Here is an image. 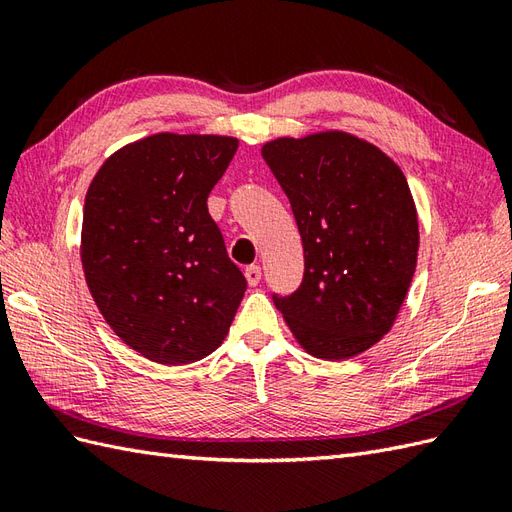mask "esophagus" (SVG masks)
<instances>
[{"label":"esophagus","instance_id":"1","mask_svg":"<svg viewBox=\"0 0 512 512\" xmlns=\"http://www.w3.org/2000/svg\"><path fill=\"white\" fill-rule=\"evenodd\" d=\"M244 274H246V281H248V285H257L259 281H261V268L259 266H248L246 270H244Z\"/></svg>","mask_w":512,"mask_h":512}]
</instances>
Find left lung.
<instances>
[{"label": "left lung", "instance_id": "left-lung-1", "mask_svg": "<svg viewBox=\"0 0 512 512\" xmlns=\"http://www.w3.org/2000/svg\"><path fill=\"white\" fill-rule=\"evenodd\" d=\"M290 199L305 272L272 294L313 357H355L396 320L417 264V214L402 170L374 144L342 131L279 138L261 149Z\"/></svg>", "mask_w": 512, "mask_h": 512}]
</instances>
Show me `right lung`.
Returning <instances> with one entry per match:
<instances>
[{
  "label": "right lung",
  "mask_w": 512,
  "mask_h": 512,
  "mask_svg": "<svg viewBox=\"0 0 512 512\" xmlns=\"http://www.w3.org/2000/svg\"><path fill=\"white\" fill-rule=\"evenodd\" d=\"M235 151L227 136L155 134L116 151L90 183L88 290L112 331L151 361L212 355L242 303L246 279L207 212Z\"/></svg>",
  "instance_id": "right-lung-1"
}]
</instances>
